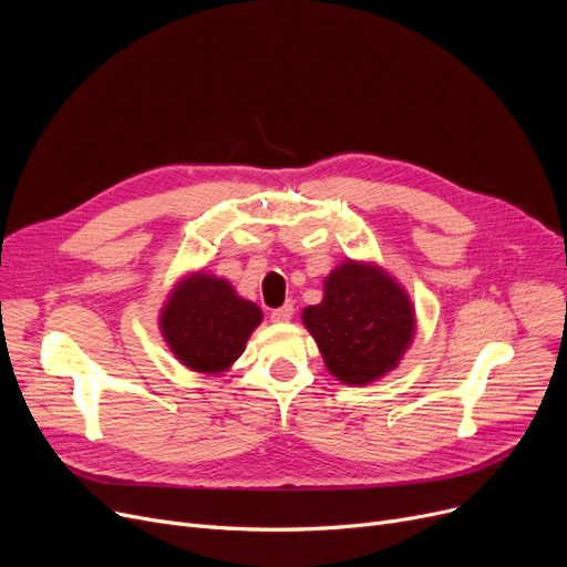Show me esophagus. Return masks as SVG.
I'll list each match as a JSON object with an SVG mask.
<instances>
[{"instance_id":"esophagus-1","label":"esophagus","mask_w":567,"mask_h":567,"mask_svg":"<svg viewBox=\"0 0 567 567\" xmlns=\"http://www.w3.org/2000/svg\"><path fill=\"white\" fill-rule=\"evenodd\" d=\"M291 317H293V306L291 303H285L282 308L271 312V321L274 323H287V321H291Z\"/></svg>"}]
</instances>
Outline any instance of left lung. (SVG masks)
<instances>
[{
	"label": "left lung",
	"instance_id": "1",
	"mask_svg": "<svg viewBox=\"0 0 567 567\" xmlns=\"http://www.w3.org/2000/svg\"><path fill=\"white\" fill-rule=\"evenodd\" d=\"M323 365L347 385L393 372L415 338V308L395 276L372 259H344L323 278V299L301 312Z\"/></svg>",
	"mask_w": 567,
	"mask_h": 567
}]
</instances>
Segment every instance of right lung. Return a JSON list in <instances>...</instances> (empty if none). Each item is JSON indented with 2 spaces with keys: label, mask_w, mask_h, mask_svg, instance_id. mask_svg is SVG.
<instances>
[{
  "label": "right lung",
  "mask_w": 567,
  "mask_h": 567,
  "mask_svg": "<svg viewBox=\"0 0 567 567\" xmlns=\"http://www.w3.org/2000/svg\"><path fill=\"white\" fill-rule=\"evenodd\" d=\"M261 308L204 271L178 278L158 312V329L174 359L199 374L229 372L261 323Z\"/></svg>",
  "instance_id": "add662e5"
}]
</instances>
